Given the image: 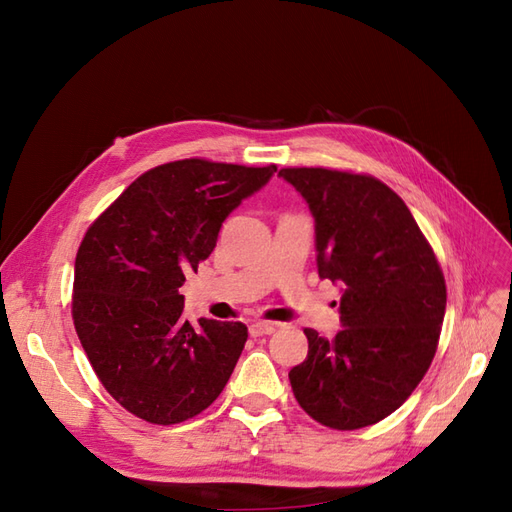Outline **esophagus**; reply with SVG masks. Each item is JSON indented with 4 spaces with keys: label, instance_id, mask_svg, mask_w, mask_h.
Segmentation results:
<instances>
[{
    "label": "esophagus",
    "instance_id": "34e87169",
    "mask_svg": "<svg viewBox=\"0 0 512 512\" xmlns=\"http://www.w3.org/2000/svg\"><path fill=\"white\" fill-rule=\"evenodd\" d=\"M275 329H277L275 322H254V324H250V335L252 337L271 335V333H275Z\"/></svg>",
    "mask_w": 512,
    "mask_h": 512
}]
</instances>
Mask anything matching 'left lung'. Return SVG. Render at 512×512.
Segmentation results:
<instances>
[{
  "instance_id": "obj_1",
  "label": "left lung",
  "mask_w": 512,
  "mask_h": 512,
  "mask_svg": "<svg viewBox=\"0 0 512 512\" xmlns=\"http://www.w3.org/2000/svg\"><path fill=\"white\" fill-rule=\"evenodd\" d=\"M314 215L320 280L342 288L333 339L305 329L292 393L314 421L361 429L393 414L427 374L446 309L433 250L389 185L329 168H282Z\"/></svg>"
}]
</instances>
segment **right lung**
<instances>
[{
  "label": "right lung",
  "mask_w": 512,
  "mask_h": 512,
  "mask_svg": "<svg viewBox=\"0 0 512 512\" xmlns=\"http://www.w3.org/2000/svg\"><path fill=\"white\" fill-rule=\"evenodd\" d=\"M275 164L179 160L147 170L87 230L74 262L72 318L104 389L128 412L175 425L209 408L247 339L241 322L183 316L179 288Z\"/></svg>",
  "instance_id": "1"
}]
</instances>
